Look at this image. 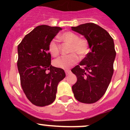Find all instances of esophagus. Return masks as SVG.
<instances>
[{
	"label": "esophagus",
	"instance_id": "1",
	"mask_svg": "<svg viewBox=\"0 0 130 130\" xmlns=\"http://www.w3.org/2000/svg\"><path fill=\"white\" fill-rule=\"evenodd\" d=\"M65 73H66V75H68L69 74V73H70V70H65Z\"/></svg>",
	"mask_w": 130,
	"mask_h": 130
}]
</instances>
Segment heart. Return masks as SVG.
I'll return each mask as SVG.
<instances>
[{
  "instance_id": "obj_1",
  "label": "heart",
  "mask_w": 130,
  "mask_h": 130,
  "mask_svg": "<svg viewBox=\"0 0 130 130\" xmlns=\"http://www.w3.org/2000/svg\"><path fill=\"white\" fill-rule=\"evenodd\" d=\"M58 40L65 44H70L69 53L66 57L56 59L53 62L55 66L61 69H68L75 64L81 58H84L89 52V43L86 38H80L77 34L71 31H66L59 35ZM48 51L53 57H57L61 52V46L56 40L50 41L48 44Z\"/></svg>"
}]
</instances>
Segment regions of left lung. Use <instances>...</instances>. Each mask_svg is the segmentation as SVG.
Instances as JSON below:
<instances>
[{"instance_id":"left-lung-1","label":"left lung","mask_w":130,"mask_h":130,"mask_svg":"<svg viewBox=\"0 0 130 130\" xmlns=\"http://www.w3.org/2000/svg\"><path fill=\"white\" fill-rule=\"evenodd\" d=\"M89 43L90 52L72 69L77 78L72 91L78 101L92 104L104 95L111 80L116 57L113 39L106 30L94 23L72 27Z\"/></svg>"}]
</instances>
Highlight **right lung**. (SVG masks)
Listing matches in <instances>:
<instances>
[{
	"instance_id": "right-lung-1",
	"label": "right lung",
	"mask_w": 130,
	"mask_h": 130,
	"mask_svg": "<svg viewBox=\"0 0 130 130\" xmlns=\"http://www.w3.org/2000/svg\"><path fill=\"white\" fill-rule=\"evenodd\" d=\"M62 29L41 25L26 35L18 46L21 85L34 105L48 106L56 98L57 86L65 77L63 69L51 65L48 44Z\"/></svg>"
}]
</instances>
